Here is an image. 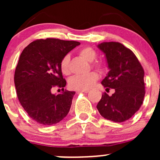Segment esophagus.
<instances>
[{
    "instance_id": "esophagus-1",
    "label": "esophagus",
    "mask_w": 160,
    "mask_h": 160,
    "mask_svg": "<svg viewBox=\"0 0 160 160\" xmlns=\"http://www.w3.org/2000/svg\"><path fill=\"white\" fill-rule=\"evenodd\" d=\"M78 92H83V93H88V92H89V90H78Z\"/></svg>"
}]
</instances>
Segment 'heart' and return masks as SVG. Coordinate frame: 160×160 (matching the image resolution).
I'll return each mask as SVG.
<instances>
[{
	"label": "heart",
	"mask_w": 160,
	"mask_h": 160,
	"mask_svg": "<svg viewBox=\"0 0 160 160\" xmlns=\"http://www.w3.org/2000/svg\"><path fill=\"white\" fill-rule=\"evenodd\" d=\"M79 54L81 57L88 62H93L97 58V53L95 50L91 47L82 48L79 51ZM70 55H66L62 58L59 63V68L64 75H70L71 70L70 67ZM92 67L99 71L104 70V64L101 62H94L92 63ZM98 80V75L95 72H90L83 75H75L69 80V86L73 90H89Z\"/></svg>",
	"instance_id": "1"
}]
</instances>
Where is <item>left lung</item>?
Returning <instances> with one entry per match:
<instances>
[{
    "label": "left lung",
    "instance_id": "8db88e82",
    "mask_svg": "<svg viewBox=\"0 0 160 160\" xmlns=\"http://www.w3.org/2000/svg\"><path fill=\"white\" fill-rule=\"evenodd\" d=\"M98 48L106 56L110 71L101 83L106 90L97 108L102 117L114 122L128 120L139 110L145 93L144 70L132 50L116 42H102Z\"/></svg>",
    "mask_w": 160,
    "mask_h": 160
}]
</instances>
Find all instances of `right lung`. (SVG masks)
<instances>
[{
	"label": "right lung",
	"mask_w": 160,
	"mask_h": 160,
	"mask_svg": "<svg viewBox=\"0 0 160 160\" xmlns=\"http://www.w3.org/2000/svg\"><path fill=\"white\" fill-rule=\"evenodd\" d=\"M80 43L58 38L37 39L24 49L14 72L18 98L28 116L48 126L62 121L70 111L75 92L64 90L67 81L59 63L64 56ZM61 88L59 95L51 93Z\"/></svg>",
	"instance_id": "1"
}]
</instances>
